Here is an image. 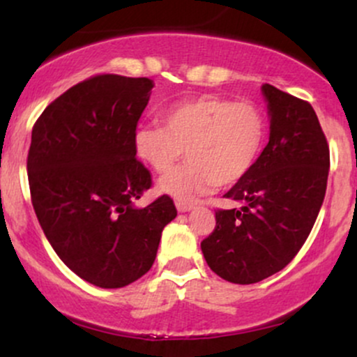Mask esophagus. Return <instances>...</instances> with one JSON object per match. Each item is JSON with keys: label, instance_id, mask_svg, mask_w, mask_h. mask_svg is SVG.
Segmentation results:
<instances>
[{"label": "esophagus", "instance_id": "esophagus-1", "mask_svg": "<svg viewBox=\"0 0 357 357\" xmlns=\"http://www.w3.org/2000/svg\"><path fill=\"white\" fill-rule=\"evenodd\" d=\"M176 208H178L179 213H184V211H191L192 208H195V204L188 202H176Z\"/></svg>", "mask_w": 357, "mask_h": 357}]
</instances>
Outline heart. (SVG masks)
Returning a JSON list of instances; mask_svg holds the SVG:
<instances>
[{"mask_svg":"<svg viewBox=\"0 0 357 357\" xmlns=\"http://www.w3.org/2000/svg\"><path fill=\"white\" fill-rule=\"evenodd\" d=\"M161 122L137 129L134 149L159 174L169 173L186 149L190 161L159 181V190L181 202L241 181L267 139V116L253 100L196 97L166 107Z\"/></svg>","mask_w":357,"mask_h":357,"instance_id":"heart-1","label":"heart"}]
</instances>
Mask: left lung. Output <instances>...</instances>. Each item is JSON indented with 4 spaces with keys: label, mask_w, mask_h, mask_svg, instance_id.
Wrapping results in <instances>:
<instances>
[{
    "label": "left lung",
    "mask_w": 357,
    "mask_h": 357,
    "mask_svg": "<svg viewBox=\"0 0 357 357\" xmlns=\"http://www.w3.org/2000/svg\"><path fill=\"white\" fill-rule=\"evenodd\" d=\"M270 141L253 169L216 210V227L202 241L204 260L233 284H255L290 264L305 243L327 188L329 144L312 105L265 84Z\"/></svg>",
    "instance_id": "1"
}]
</instances>
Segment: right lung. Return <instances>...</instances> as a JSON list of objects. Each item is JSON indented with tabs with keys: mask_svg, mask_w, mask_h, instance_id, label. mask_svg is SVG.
<instances>
[{
	"mask_svg": "<svg viewBox=\"0 0 357 357\" xmlns=\"http://www.w3.org/2000/svg\"><path fill=\"white\" fill-rule=\"evenodd\" d=\"M153 80L99 73L56 97L31 130L26 169L40 227L72 272L102 289L126 287L153 267L162 228L178 211L153 186L134 136Z\"/></svg>",
	"mask_w": 357,
	"mask_h": 357,
	"instance_id": "right-lung-1",
	"label": "right lung"
}]
</instances>
